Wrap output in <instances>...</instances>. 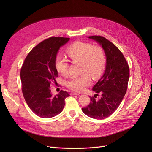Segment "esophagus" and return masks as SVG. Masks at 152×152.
I'll return each instance as SVG.
<instances>
[{
  "label": "esophagus",
  "mask_w": 152,
  "mask_h": 152,
  "mask_svg": "<svg viewBox=\"0 0 152 152\" xmlns=\"http://www.w3.org/2000/svg\"><path fill=\"white\" fill-rule=\"evenodd\" d=\"M70 95H71V96H73V95H79V94L78 93H76V92L72 91V92H71V93H70Z\"/></svg>",
  "instance_id": "1"
}]
</instances>
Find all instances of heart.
I'll use <instances>...</instances> for the list:
<instances>
[{"instance_id": "1", "label": "heart", "mask_w": 152, "mask_h": 152, "mask_svg": "<svg viewBox=\"0 0 152 152\" xmlns=\"http://www.w3.org/2000/svg\"><path fill=\"white\" fill-rule=\"evenodd\" d=\"M66 53L73 62H82L80 76L73 77L66 82V86L70 89L81 92L91 84L90 75L98 79L103 74L106 65V57L103 49L98 45L83 42H77L70 45ZM55 66L63 76L67 75L69 63L66 58L61 54H58L55 58Z\"/></svg>"}]
</instances>
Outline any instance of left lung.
I'll list each match as a JSON object with an SVG mask.
<instances>
[{
  "instance_id": "1",
  "label": "left lung",
  "mask_w": 152,
  "mask_h": 152,
  "mask_svg": "<svg viewBox=\"0 0 152 152\" xmlns=\"http://www.w3.org/2000/svg\"><path fill=\"white\" fill-rule=\"evenodd\" d=\"M89 38L102 46L107 56V65L103 75L93 88L96 95L90 96V103L82 110L87 116L102 120L111 115L122 102L127 89L129 67L122 52L110 40L100 35ZM99 94L100 98L96 99Z\"/></svg>"
}]
</instances>
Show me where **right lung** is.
<instances>
[{
  "label": "right lung",
  "instance_id": "add662e5",
  "mask_svg": "<svg viewBox=\"0 0 152 152\" xmlns=\"http://www.w3.org/2000/svg\"><path fill=\"white\" fill-rule=\"evenodd\" d=\"M70 38L51 37L43 40L27 55L21 69L22 93L29 108L37 115L51 118L60 113L69 94L65 91L53 96L52 84L58 76L55 58L61 46Z\"/></svg>",
  "mask_w": 152,
  "mask_h": 152
}]
</instances>
